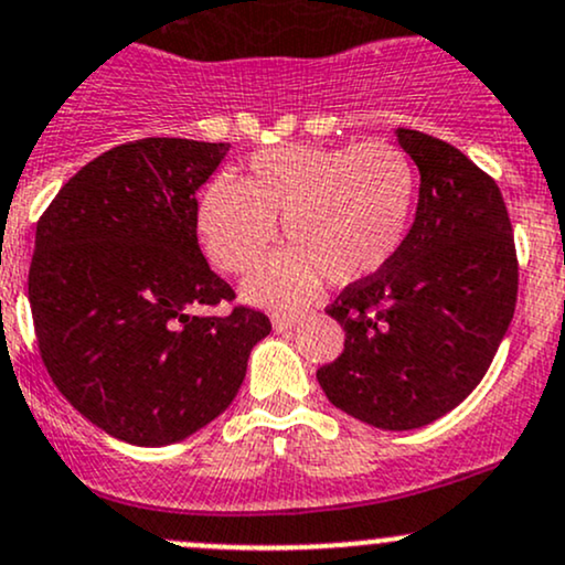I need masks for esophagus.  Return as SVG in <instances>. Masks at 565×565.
I'll return each mask as SVG.
<instances>
[{
	"label": "esophagus",
	"instance_id": "esophagus-1",
	"mask_svg": "<svg viewBox=\"0 0 565 565\" xmlns=\"http://www.w3.org/2000/svg\"><path fill=\"white\" fill-rule=\"evenodd\" d=\"M302 316L300 313H273V330L276 332H289L292 327L300 324Z\"/></svg>",
	"mask_w": 565,
	"mask_h": 565
}]
</instances>
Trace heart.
<instances>
[{
    "label": "heart",
    "instance_id": "heart-1",
    "mask_svg": "<svg viewBox=\"0 0 565 565\" xmlns=\"http://www.w3.org/2000/svg\"><path fill=\"white\" fill-rule=\"evenodd\" d=\"M411 160L388 145H281L254 152L249 179L220 173L198 203V235L220 268L244 273L278 238L289 246L246 278L257 306H295L319 287L364 281L405 241Z\"/></svg>",
    "mask_w": 565,
    "mask_h": 565
}]
</instances>
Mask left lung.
Segmentation results:
<instances>
[{"label":"left lung","instance_id":"8db88e82","mask_svg":"<svg viewBox=\"0 0 565 565\" xmlns=\"http://www.w3.org/2000/svg\"><path fill=\"white\" fill-rule=\"evenodd\" d=\"M420 173L411 233L375 276L327 308L345 351L316 377L327 399L383 431L461 405L491 367L518 300V254L499 184L461 150L399 128Z\"/></svg>","mask_w":565,"mask_h":565}]
</instances>
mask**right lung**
<instances>
[{
  "instance_id": "1",
  "label": "right lung",
  "mask_w": 565,
  "mask_h": 565,
  "mask_svg": "<svg viewBox=\"0 0 565 565\" xmlns=\"http://www.w3.org/2000/svg\"><path fill=\"white\" fill-rule=\"evenodd\" d=\"M231 145L139 139L83 166L36 222L29 306L55 388L139 448L188 439L238 394L268 316L233 300L198 246L195 192Z\"/></svg>"
}]
</instances>
